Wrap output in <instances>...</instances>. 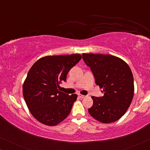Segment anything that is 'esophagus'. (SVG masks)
<instances>
[{
  "mask_svg": "<svg viewBox=\"0 0 150 150\" xmlns=\"http://www.w3.org/2000/svg\"><path fill=\"white\" fill-rule=\"evenodd\" d=\"M79 97L81 98H85L86 97V96H84V95H82V94L79 93Z\"/></svg>",
  "mask_w": 150,
  "mask_h": 150,
  "instance_id": "1",
  "label": "esophagus"
}]
</instances>
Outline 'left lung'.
<instances>
[{
  "label": "left lung",
  "mask_w": 150,
  "mask_h": 150,
  "mask_svg": "<svg viewBox=\"0 0 150 150\" xmlns=\"http://www.w3.org/2000/svg\"><path fill=\"white\" fill-rule=\"evenodd\" d=\"M83 59L91 68L96 85L104 92L101 98L92 96L93 106L88 111L100 122H116L126 113L134 96L130 67L122 59L110 54L83 53Z\"/></svg>",
  "instance_id": "obj_1"
}]
</instances>
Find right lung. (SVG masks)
<instances>
[{"label": "right lung", "instance_id": "add662e5", "mask_svg": "<svg viewBox=\"0 0 150 150\" xmlns=\"http://www.w3.org/2000/svg\"><path fill=\"white\" fill-rule=\"evenodd\" d=\"M81 58L80 54L46 56L30 67L22 93L28 110L38 122L54 126L70 113L78 96L59 91V85L66 81L68 71Z\"/></svg>", "mask_w": 150, "mask_h": 150}]
</instances>
